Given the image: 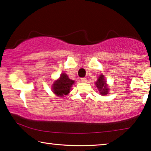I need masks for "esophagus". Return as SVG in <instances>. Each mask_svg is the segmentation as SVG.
<instances>
[{"instance_id": "obj_1", "label": "esophagus", "mask_w": 151, "mask_h": 151, "mask_svg": "<svg viewBox=\"0 0 151 151\" xmlns=\"http://www.w3.org/2000/svg\"><path fill=\"white\" fill-rule=\"evenodd\" d=\"M81 81L83 82V83H86V82H87V78H84V77L81 78Z\"/></svg>"}]
</instances>
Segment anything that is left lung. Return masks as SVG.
<instances>
[{"instance_id": "obj_1", "label": "left lung", "mask_w": 151, "mask_h": 151, "mask_svg": "<svg viewBox=\"0 0 151 151\" xmlns=\"http://www.w3.org/2000/svg\"><path fill=\"white\" fill-rule=\"evenodd\" d=\"M96 85L100 91V93L102 95H106L108 94V88L107 87L105 81L104 79L103 75L100 76V77L98 78L97 81L96 82Z\"/></svg>"}]
</instances>
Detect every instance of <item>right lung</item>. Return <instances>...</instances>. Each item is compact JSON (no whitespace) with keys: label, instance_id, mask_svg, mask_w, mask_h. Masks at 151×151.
<instances>
[{"label":"right lung","instance_id":"1","mask_svg":"<svg viewBox=\"0 0 151 151\" xmlns=\"http://www.w3.org/2000/svg\"><path fill=\"white\" fill-rule=\"evenodd\" d=\"M74 82V81L70 79L66 74L62 73L60 75L59 79L54 82L52 91L57 96H64V95H67L70 92Z\"/></svg>","mask_w":151,"mask_h":151}]
</instances>
